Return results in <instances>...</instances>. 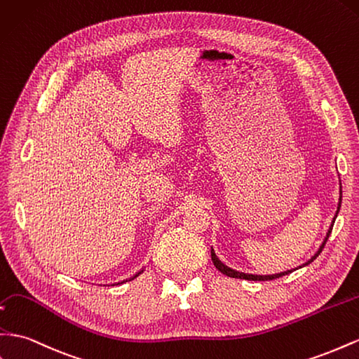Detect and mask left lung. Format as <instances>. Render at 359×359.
<instances>
[{
    "label": "left lung",
    "instance_id": "left-lung-1",
    "mask_svg": "<svg viewBox=\"0 0 359 359\" xmlns=\"http://www.w3.org/2000/svg\"><path fill=\"white\" fill-rule=\"evenodd\" d=\"M340 203H341V198H340ZM340 203H338V210H340ZM338 210H337V215H338ZM337 215H335V217H337ZM335 217H334V220H332V225H331V228H329V231H327V236H326V238H325V241H323V245L320 246V249H318L317 254H316L311 259H309L308 263H305L304 266L309 264V263H311V261H314L318 255H320V252L323 250V248H325V245H326V241H327V238H329V234H331V231H332ZM211 259H212V263H215V266H216V269L219 270V272H222V273L226 275V276H231V278H240V279H248V280H272V279H276V278H280V276H284V275L292 273L293 270H296V269H293V270H287V272H283V273L267 275V276H261V275H246V273H240V272H237V270H232V269L226 267L224 263H222V261H219V258L216 257L215 250H212V249H211Z\"/></svg>",
    "mask_w": 359,
    "mask_h": 359
}]
</instances>
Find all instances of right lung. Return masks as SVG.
Here are the masks:
<instances>
[{
    "label": "right lung",
    "mask_w": 359,
    "mask_h": 359,
    "mask_svg": "<svg viewBox=\"0 0 359 359\" xmlns=\"http://www.w3.org/2000/svg\"><path fill=\"white\" fill-rule=\"evenodd\" d=\"M135 276H137V275H135ZM135 276H134V278H135ZM134 278H131V279H134ZM121 284H122V283H121Z\"/></svg>",
    "instance_id": "right-lung-1"
}]
</instances>
